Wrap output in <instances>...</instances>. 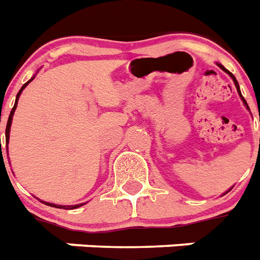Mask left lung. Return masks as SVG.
Wrapping results in <instances>:
<instances>
[{"instance_id":"8db88e82","label":"left lung","mask_w":260,"mask_h":260,"mask_svg":"<svg viewBox=\"0 0 260 260\" xmlns=\"http://www.w3.org/2000/svg\"><path fill=\"white\" fill-rule=\"evenodd\" d=\"M217 66H219V67H220V68H221V70H223V71H225V72H227V74H228V75H230V76H231V78H232V80H234V83H235V87H236V90H238V94H239V95H240V98H242V101H243V103H244V106H246L247 109L250 110V107H248V105H247V102H246V99H244V98H243L242 92H240V88H239V83H238V80H236V79H235V76H234V75H232V74H231V72L228 71V70H225V68H224V67H223V66H221V64H219V63H217Z\"/></svg>"}]
</instances>
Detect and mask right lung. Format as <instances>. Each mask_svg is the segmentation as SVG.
<instances>
[{
    "label": "right lung",
    "mask_w": 260,
    "mask_h": 260,
    "mask_svg": "<svg viewBox=\"0 0 260 260\" xmlns=\"http://www.w3.org/2000/svg\"><path fill=\"white\" fill-rule=\"evenodd\" d=\"M33 79H35V76H33L30 80H28V82L25 83L24 86L21 87V90L18 91L17 96H16V102H14V106L13 109H12V111H10V115L9 118H8V123H6V130H5V137H6V147H8V143H9V133H10V126H12V119H13V114L14 111H16V107H17V102H18V98H20V95H21L22 90H24L25 87L28 86L29 83L32 82ZM1 122V119H0ZM0 150H1V138H0ZM8 151V150H6ZM41 203H44L45 205H49V207H55V208H63V209H75V208H79V207H82V205L84 204H76V205H56V204H52V203H45V201H41Z\"/></svg>",
    "instance_id": "right-lung-1"
}]
</instances>
